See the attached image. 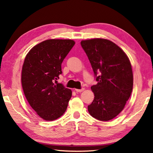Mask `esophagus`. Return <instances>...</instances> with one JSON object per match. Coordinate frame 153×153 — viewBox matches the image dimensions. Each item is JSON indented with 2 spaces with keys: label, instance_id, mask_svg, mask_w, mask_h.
Segmentation results:
<instances>
[{
  "label": "esophagus",
  "instance_id": "34e87169",
  "mask_svg": "<svg viewBox=\"0 0 153 153\" xmlns=\"http://www.w3.org/2000/svg\"><path fill=\"white\" fill-rule=\"evenodd\" d=\"M75 90H76V91L77 92V93H81V92L84 91V88H81V89H75Z\"/></svg>",
  "mask_w": 153,
  "mask_h": 153
}]
</instances>
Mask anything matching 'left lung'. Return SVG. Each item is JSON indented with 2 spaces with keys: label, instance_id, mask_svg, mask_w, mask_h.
Segmentation results:
<instances>
[{
  "label": "left lung",
  "instance_id": "1",
  "mask_svg": "<svg viewBox=\"0 0 153 153\" xmlns=\"http://www.w3.org/2000/svg\"><path fill=\"white\" fill-rule=\"evenodd\" d=\"M80 43L97 82L91 86L94 97L88 106V112L101 121L113 119L124 109L132 93L130 60L124 51L110 40L95 38Z\"/></svg>",
  "mask_w": 153,
  "mask_h": 153
}]
</instances>
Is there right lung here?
Masks as SVG:
<instances>
[{
	"label": "right lung",
	"instance_id": "add662e5",
	"mask_svg": "<svg viewBox=\"0 0 153 153\" xmlns=\"http://www.w3.org/2000/svg\"><path fill=\"white\" fill-rule=\"evenodd\" d=\"M75 45L71 39H48L29 51L22 69L24 95L38 116L52 121L67 110L72 92L57 79L61 64Z\"/></svg>",
	"mask_w": 153,
	"mask_h": 153
}]
</instances>
